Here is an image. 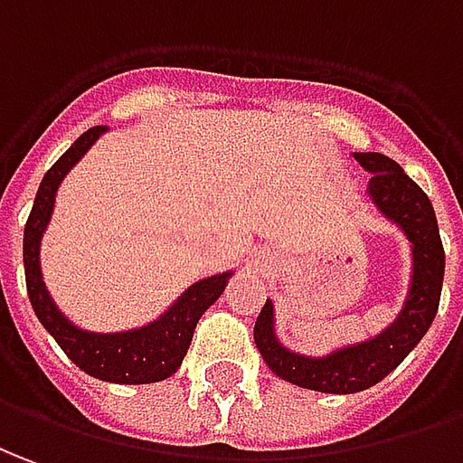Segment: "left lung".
I'll return each instance as SVG.
<instances>
[{
    "instance_id": "obj_1",
    "label": "left lung",
    "mask_w": 463,
    "mask_h": 463,
    "mask_svg": "<svg viewBox=\"0 0 463 463\" xmlns=\"http://www.w3.org/2000/svg\"><path fill=\"white\" fill-rule=\"evenodd\" d=\"M355 161L373 174L368 184L373 203L403 229L413 251L411 292L398 320L373 340L335 350L327 358H307L279 345L269 299L254 325V343L267 368L287 383L320 393H358L398 368L431 327L444 285V244L429 196L383 153H355Z\"/></svg>"
}]
</instances>
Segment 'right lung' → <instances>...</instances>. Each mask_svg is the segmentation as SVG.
Listing matches in <instances>:
<instances>
[{
	"label": "right lung",
	"instance_id": "obj_1",
	"mask_svg": "<svg viewBox=\"0 0 463 463\" xmlns=\"http://www.w3.org/2000/svg\"><path fill=\"white\" fill-rule=\"evenodd\" d=\"M105 133V126L85 130L70 148H67L57 164L44 174L43 184L34 196L30 219L24 224V279H27V295L37 320L44 330L57 340V345L67 353V358L92 378H100L108 383H156L174 375L181 365L191 345V337L196 323L203 312L212 307L224 292L232 272L213 274L209 279H201L191 285L174 307L161 315L156 323L143 325L138 330L126 333H88L80 330L57 310L50 298L40 272V241L55 206L57 186L62 184L67 171L78 164L95 140Z\"/></svg>",
	"mask_w": 463,
	"mask_h": 463
}]
</instances>
